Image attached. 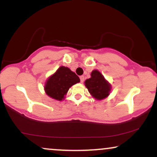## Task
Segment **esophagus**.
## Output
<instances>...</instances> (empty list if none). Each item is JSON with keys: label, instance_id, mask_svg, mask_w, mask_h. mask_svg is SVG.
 <instances>
[{"label": "esophagus", "instance_id": "1", "mask_svg": "<svg viewBox=\"0 0 157 157\" xmlns=\"http://www.w3.org/2000/svg\"><path fill=\"white\" fill-rule=\"evenodd\" d=\"M80 82L82 83V82H84V76H80Z\"/></svg>", "mask_w": 157, "mask_h": 157}]
</instances>
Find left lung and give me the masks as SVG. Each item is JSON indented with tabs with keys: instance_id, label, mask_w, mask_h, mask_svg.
<instances>
[{
	"instance_id": "1",
	"label": "left lung",
	"mask_w": 157,
	"mask_h": 157,
	"mask_svg": "<svg viewBox=\"0 0 157 157\" xmlns=\"http://www.w3.org/2000/svg\"><path fill=\"white\" fill-rule=\"evenodd\" d=\"M85 86L91 96L97 100L105 99L109 96L111 89V84L97 70L92 71L91 77L85 81Z\"/></svg>"
}]
</instances>
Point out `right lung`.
Returning <instances> with one entry per match:
<instances>
[{"label": "right lung", "mask_w": 157, "mask_h": 157, "mask_svg": "<svg viewBox=\"0 0 157 157\" xmlns=\"http://www.w3.org/2000/svg\"><path fill=\"white\" fill-rule=\"evenodd\" d=\"M80 78L68 67L60 66L46 80L44 89L46 94L55 100H63L68 89L80 82Z\"/></svg>", "instance_id": "obj_1"}]
</instances>
